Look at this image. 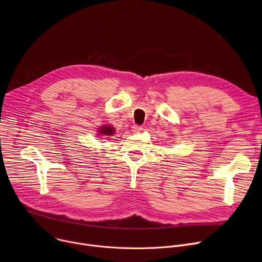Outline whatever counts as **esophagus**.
<instances>
[{
    "label": "esophagus",
    "mask_w": 262,
    "mask_h": 262,
    "mask_svg": "<svg viewBox=\"0 0 262 262\" xmlns=\"http://www.w3.org/2000/svg\"><path fill=\"white\" fill-rule=\"evenodd\" d=\"M142 129H143V127L140 126V125H137V124H134V125L132 126V130H133L135 134L140 133Z\"/></svg>",
    "instance_id": "obj_1"
}]
</instances>
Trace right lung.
<instances>
[{
    "label": "right lung",
    "mask_w": 262,
    "mask_h": 262,
    "mask_svg": "<svg viewBox=\"0 0 262 262\" xmlns=\"http://www.w3.org/2000/svg\"><path fill=\"white\" fill-rule=\"evenodd\" d=\"M98 133L102 134L103 136H112L115 133V129H114V127H112V126H102L98 130Z\"/></svg>",
    "instance_id": "obj_1"
}]
</instances>
